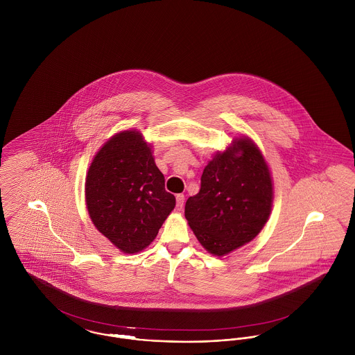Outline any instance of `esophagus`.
Returning <instances> with one entry per match:
<instances>
[{
	"instance_id": "1",
	"label": "esophagus",
	"mask_w": 355,
	"mask_h": 355,
	"mask_svg": "<svg viewBox=\"0 0 355 355\" xmlns=\"http://www.w3.org/2000/svg\"><path fill=\"white\" fill-rule=\"evenodd\" d=\"M175 200H177V209L181 210L184 207V203H185V196L184 194H178L175 197Z\"/></svg>"
}]
</instances>
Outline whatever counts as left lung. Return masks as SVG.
I'll return each mask as SVG.
<instances>
[{"mask_svg": "<svg viewBox=\"0 0 355 355\" xmlns=\"http://www.w3.org/2000/svg\"><path fill=\"white\" fill-rule=\"evenodd\" d=\"M271 203L268 164L253 141L243 137L206 165L198 194L186 201L185 217L203 248L220 257L258 236Z\"/></svg>", "mask_w": 355, "mask_h": 355, "instance_id": "left-lung-1", "label": "left lung"}]
</instances>
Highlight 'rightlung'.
Instances as JSON below:
<instances>
[{
    "label": "right lung",
    "mask_w": 355,
    "mask_h": 355,
    "mask_svg": "<svg viewBox=\"0 0 355 355\" xmlns=\"http://www.w3.org/2000/svg\"><path fill=\"white\" fill-rule=\"evenodd\" d=\"M85 197L97 230L128 254L149 246L175 206L150 145L135 130L113 135L96 154Z\"/></svg>",
    "instance_id": "1"
}]
</instances>
